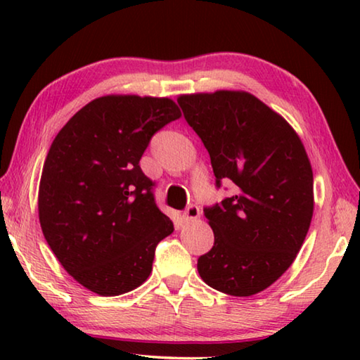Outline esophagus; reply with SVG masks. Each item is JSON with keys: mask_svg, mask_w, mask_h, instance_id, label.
<instances>
[{"mask_svg": "<svg viewBox=\"0 0 360 360\" xmlns=\"http://www.w3.org/2000/svg\"><path fill=\"white\" fill-rule=\"evenodd\" d=\"M200 217V208L195 205H191L188 208L184 211V214H182V219H184L186 222H192V221H197Z\"/></svg>", "mask_w": 360, "mask_h": 360, "instance_id": "obj_1", "label": "esophagus"}]
</instances>
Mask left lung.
<instances>
[{
    "mask_svg": "<svg viewBox=\"0 0 360 360\" xmlns=\"http://www.w3.org/2000/svg\"><path fill=\"white\" fill-rule=\"evenodd\" d=\"M178 103L210 152L216 184L236 186L205 210L214 246L200 255V276L224 294H259L292 265L311 224L307 150L281 114L245 90L179 95Z\"/></svg>",
    "mask_w": 360,
    "mask_h": 360,
    "instance_id": "1",
    "label": "left lung"
}]
</instances>
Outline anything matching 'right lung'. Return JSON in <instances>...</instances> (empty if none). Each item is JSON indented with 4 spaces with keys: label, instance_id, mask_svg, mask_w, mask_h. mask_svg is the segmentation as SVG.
<instances>
[{
    "label": "right lung",
    "instance_id": "right-lung-1",
    "mask_svg": "<svg viewBox=\"0 0 360 360\" xmlns=\"http://www.w3.org/2000/svg\"><path fill=\"white\" fill-rule=\"evenodd\" d=\"M167 96L105 95L57 133L42 167L38 212L47 245L76 281L101 297L149 278L155 246L173 233L139 158L181 117Z\"/></svg>",
    "mask_w": 360,
    "mask_h": 360
}]
</instances>
